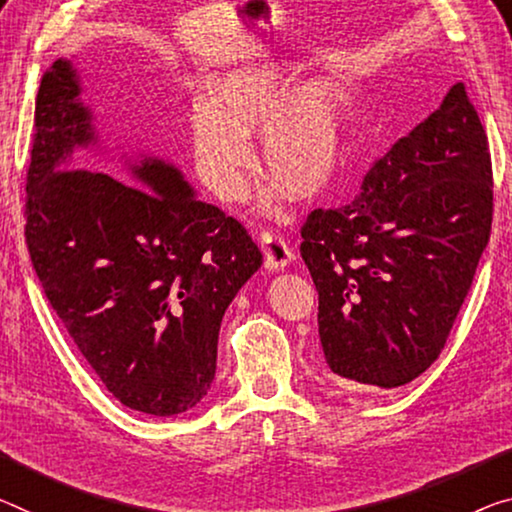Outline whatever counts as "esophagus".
Listing matches in <instances>:
<instances>
[{
	"mask_svg": "<svg viewBox=\"0 0 512 512\" xmlns=\"http://www.w3.org/2000/svg\"><path fill=\"white\" fill-rule=\"evenodd\" d=\"M258 240H261V249L265 254L267 270H283V267H286L295 258L293 249H290V245H288V240L283 238L279 231H263Z\"/></svg>",
	"mask_w": 512,
	"mask_h": 512,
	"instance_id": "1",
	"label": "esophagus"
}]
</instances>
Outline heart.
Listing matches in <instances>:
<instances>
[{
  "label": "heart",
  "instance_id": "heart-1",
  "mask_svg": "<svg viewBox=\"0 0 512 512\" xmlns=\"http://www.w3.org/2000/svg\"><path fill=\"white\" fill-rule=\"evenodd\" d=\"M263 130V164L295 199H313L332 183L343 153L345 96L332 80L295 89L277 61H258L219 77L210 105L190 119L196 176L222 201L240 199L254 162L251 132Z\"/></svg>",
  "mask_w": 512,
  "mask_h": 512
}]
</instances>
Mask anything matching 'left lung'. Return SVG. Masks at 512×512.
I'll return each instance as SVG.
<instances>
[{
	"mask_svg": "<svg viewBox=\"0 0 512 512\" xmlns=\"http://www.w3.org/2000/svg\"><path fill=\"white\" fill-rule=\"evenodd\" d=\"M492 229V162L465 84L400 137L341 208L313 210L302 258L345 391L403 387L439 357Z\"/></svg>",
	"mask_w": 512,
	"mask_h": 512,
	"instance_id": "8db88e82",
	"label": "left lung"
}]
</instances>
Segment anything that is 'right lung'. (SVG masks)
<instances>
[{
  "label": "right lung",
  "mask_w": 512,
  "mask_h": 512,
  "mask_svg": "<svg viewBox=\"0 0 512 512\" xmlns=\"http://www.w3.org/2000/svg\"><path fill=\"white\" fill-rule=\"evenodd\" d=\"M80 93L66 59L38 89L25 203L31 265L116 400L183 414L215 380L224 311L263 254L238 219L196 199L174 164L144 157L112 169L123 184L75 155L98 141Z\"/></svg>",
  "instance_id": "1"
}]
</instances>
